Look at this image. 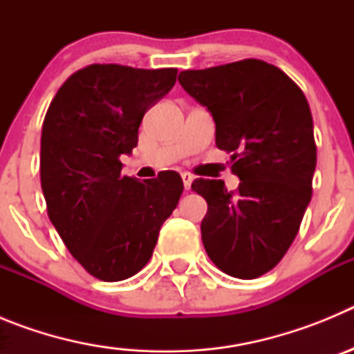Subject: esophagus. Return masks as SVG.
Returning <instances> with one entry per match:
<instances>
[{
    "label": "esophagus",
    "mask_w": 354,
    "mask_h": 354,
    "mask_svg": "<svg viewBox=\"0 0 354 354\" xmlns=\"http://www.w3.org/2000/svg\"><path fill=\"white\" fill-rule=\"evenodd\" d=\"M180 177H183V184H184V189H189V187H192V184H193V177L189 174H183L180 175Z\"/></svg>",
    "instance_id": "1"
}]
</instances>
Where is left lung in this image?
I'll return each mask as SVG.
<instances>
[{"instance_id":"1","label":"left lung","mask_w":354,"mask_h":354,"mask_svg":"<svg viewBox=\"0 0 354 354\" xmlns=\"http://www.w3.org/2000/svg\"><path fill=\"white\" fill-rule=\"evenodd\" d=\"M179 83L207 108L216 147L232 152L241 180L236 193L223 180L192 184L207 202L205 252L230 277H261L282 261L310 204L317 154L308 102L286 72L262 60L183 71Z\"/></svg>"}]
</instances>
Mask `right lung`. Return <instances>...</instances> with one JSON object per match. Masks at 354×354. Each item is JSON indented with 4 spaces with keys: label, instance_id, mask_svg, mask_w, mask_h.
I'll use <instances>...</instances> for the list:
<instances>
[{
    "label": "right lung",
    "instance_id": "obj_1",
    "mask_svg": "<svg viewBox=\"0 0 354 354\" xmlns=\"http://www.w3.org/2000/svg\"><path fill=\"white\" fill-rule=\"evenodd\" d=\"M177 68L90 65L60 86L44 118L40 180L48 214L72 257L92 277L118 282L152 257L159 230L183 195L177 171L138 183L122 175L149 108Z\"/></svg>",
    "mask_w": 354,
    "mask_h": 354
}]
</instances>
